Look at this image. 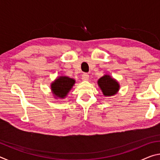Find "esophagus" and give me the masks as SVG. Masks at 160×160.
<instances>
[{"mask_svg": "<svg viewBox=\"0 0 160 160\" xmlns=\"http://www.w3.org/2000/svg\"><path fill=\"white\" fill-rule=\"evenodd\" d=\"M82 80L83 81H88L89 80V75L87 73H84L82 75Z\"/></svg>", "mask_w": 160, "mask_h": 160, "instance_id": "obj_1", "label": "esophagus"}]
</instances>
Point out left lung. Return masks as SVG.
I'll return each instance as SVG.
<instances>
[{"mask_svg": "<svg viewBox=\"0 0 160 160\" xmlns=\"http://www.w3.org/2000/svg\"><path fill=\"white\" fill-rule=\"evenodd\" d=\"M97 84L105 97H112L118 93L120 85L110 75L105 74L97 80Z\"/></svg>", "mask_w": 160, "mask_h": 160, "instance_id": "8db88e82", "label": "left lung"}]
</instances>
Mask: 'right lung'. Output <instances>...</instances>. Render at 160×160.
<instances>
[{
	"label": "right lung",
	"mask_w": 160,
	"mask_h": 160,
	"mask_svg": "<svg viewBox=\"0 0 160 160\" xmlns=\"http://www.w3.org/2000/svg\"><path fill=\"white\" fill-rule=\"evenodd\" d=\"M75 83V80L66 75H61L51 83V93L54 98L64 99L72 90Z\"/></svg>",
	"instance_id": "obj_1"
}]
</instances>
